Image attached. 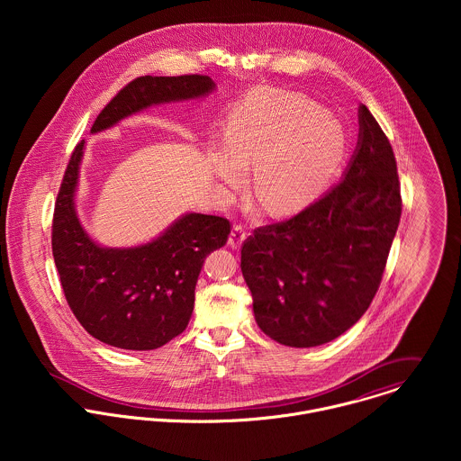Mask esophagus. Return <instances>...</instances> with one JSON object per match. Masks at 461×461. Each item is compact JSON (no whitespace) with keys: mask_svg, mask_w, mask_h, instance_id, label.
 <instances>
[{"mask_svg":"<svg viewBox=\"0 0 461 461\" xmlns=\"http://www.w3.org/2000/svg\"><path fill=\"white\" fill-rule=\"evenodd\" d=\"M245 240H247V230H245L241 225L232 227V230H230V234H229V247H230L232 250H240Z\"/></svg>","mask_w":461,"mask_h":461,"instance_id":"obj_1","label":"esophagus"}]
</instances>
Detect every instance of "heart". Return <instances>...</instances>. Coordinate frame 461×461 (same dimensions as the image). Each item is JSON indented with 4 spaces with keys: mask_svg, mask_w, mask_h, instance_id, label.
Wrapping results in <instances>:
<instances>
[{
    "mask_svg": "<svg viewBox=\"0 0 461 461\" xmlns=\"http://www.w3.org/2000/svg\"><path fill=\"white\" fill-rule=\"evenodd\" d=\"M342 124L309 97L278 88L250 94L232 113L225 143L212 145L209 165L227 194L252 168V190L273 216L305 209L327 188L346 154Z\"/></svg>",
    "mask_w": 461,
    "mask_h": 461,
    "instance_id": "b5f03b06",
    "label": "heart"
}]
</instances>
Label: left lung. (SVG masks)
I'll use <instances>...</instances> for the list:
<instances>
[{
  "instance_id": "left-lung-1",
  "label": "left lung",
  "mask_w": 461,
  "mask_h": 461,
  "mask_svg": "<svg viewBox=\"0 0 461 461\" xmlns=\"http://www.w3.org/2000/svg\"><path fill=\"white\" fill-rule=\"evenodd\" d=\"M340 181L296 216L266 225L241 249L254 316L267 337L314 348L351 329L371 305L401 218L394 152L371 112Z\"/></svg>"
}]
</instances>
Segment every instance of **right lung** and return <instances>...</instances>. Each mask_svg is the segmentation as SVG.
Returning <instances> with one entry per match:
<instances>
[{
	"label": "right lung",
	"mask_w": 461,
	"mask_h": 461,
	"mask_svg": "<svg viewBox=\"0 0 461 461\" xmlns=\"http://www.w3.org/2000/svg\"><path fill=\"white\" fill-rule=\"evenodd\" d=\"M214 88L200 74L136 77L104 106L90 132L110 130L156 104L205 97ZM83 150L85 140L68 159L53 216V258L67 303L81 327L104 344L132 351L161 348L188 327L203 259L227 243L230 223L186 212L143 245L103 247L76 211Z\"/></svg>",
	"instance_id": "1"
}]
</instances>
